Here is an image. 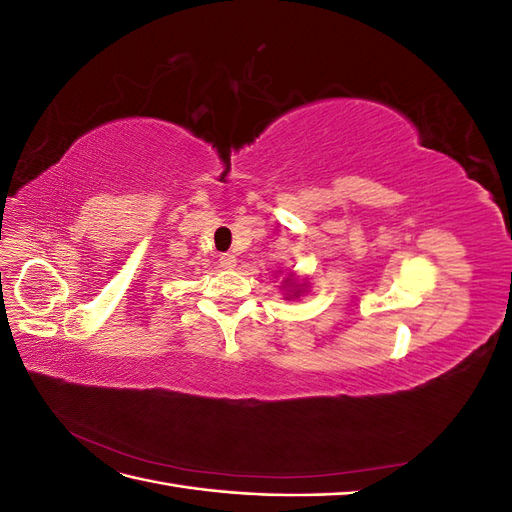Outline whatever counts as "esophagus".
Instances as JSON below:
<instances>
[{"mask_svg":"<svg viewBox=\"0 0 512 512\" xmlns=\"http://www.w3.org/2000/svg\"><path fill=\"white\" fill-rule=\"evenodd\" d=\"M220 265L224 267V269H235L237 267V256L235 254H222L220 256Z\"/></svg>","mask_w":512,"mask_h":512,"instance_id":"1","label":"esophagus"}]
</instances>
